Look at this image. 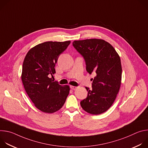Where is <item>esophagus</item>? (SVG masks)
<instances>
[{
	"instance_id": "34e87169",
	"label": "esophagus",
	"mask_w": 148,
	"mask_h": 148,
	"mask_svg": "<svg viewBox=\"0 0 148 148\" xmlns=\"http://www.w3.org/2000/svg\"><path fill=\"white\" fill-rule=\"evenodd\" d=\"M70 88H71V89H72L73 90H75L77 88V87H75V86H70Z\"/></svg>"
}]
</instances>
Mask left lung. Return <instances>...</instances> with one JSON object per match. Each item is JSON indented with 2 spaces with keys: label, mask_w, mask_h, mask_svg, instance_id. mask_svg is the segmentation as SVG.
Returning a JSON list of instances; mask_svg holds the SVG:
<instances>
[{
  "label": "left lung",
  "mask_w": 148,
  "mask_h": 148,
  "mask_svg": "<svg viewBox=\"0 0 148 148\" xmlns=\"http://www.w3.org/2000/svg\"><path fill=\"white\" fill-rule=\"evenodd\" d=\"M73 45L85 59L87 72L96 73L92 90L86 87L87 97L80 102L81 106L89 114H102L111 107L119 91L122 78L120 57L111 45L102 39L75 40Z\"/></svg>",
  "instance_id": "8db88e82"
}]
</instances>
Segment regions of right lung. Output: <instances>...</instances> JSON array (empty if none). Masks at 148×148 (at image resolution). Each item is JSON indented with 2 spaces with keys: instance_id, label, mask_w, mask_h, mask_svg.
Wrapping results in <instances>:
<instances>
[{
  "instance_id": "1",
  "label": "right lung",
  "mask_w": 148,
  "mask_h": 148,
  "mask_svg": "<svg viewBox=\"0 0 148 148\" xmlns=\"http://www.w3.org/2000/svg\"><path fill=\"white\" fill-rule=\"evenodd\" d=\"M70 43L46 41L32 48L25 58L21 76L24 88L34 106L43 112L58 111L69 94V86H62L49 76L56 73L58 58Z\"/></svg>"
}]
</instances>
